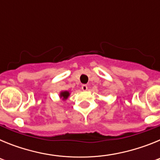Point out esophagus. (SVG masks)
Returning a JSON list of instances; mask_svg holds the SVG:
<instances>
[{"mask_svg": "<svg viewBox=\"0 0 160 160\" xmlns=\"http://www.w3.org/2000/svg\"><path fill=\"white\" fill-rule=\"evenodd\" d=\"M87 89H88V87H87V85H82V90L83 91H87Z\"/></svg>", "mask_w": 160, "mask_h": 160, "instance_id": "1", "label": "esophagus"}]
</instances>
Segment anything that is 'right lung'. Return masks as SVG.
Returning <instances> with one entry per match:
<instances>
[{
  "label": "right lung",
  "instance_id": "add662e5",
  "mask_svg": "<svg viewBox=\"0 0 160 160\" xmlns=\"http://www.w3.org/2000/svg\"><path fill=\"white\" fill-rule=\"evenodd\" d=\"M70 95V92L68 91V90H62L60 93H59V98H62L63 101H66V99H68L69 96Z\"/></svg>",
  "mask_w": 160,
  "mask_h": 160
}]
</instances>
